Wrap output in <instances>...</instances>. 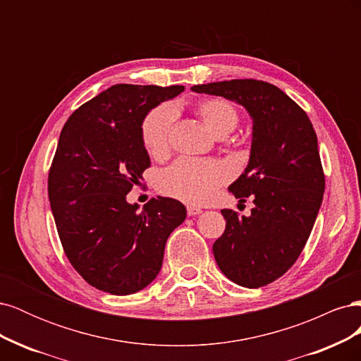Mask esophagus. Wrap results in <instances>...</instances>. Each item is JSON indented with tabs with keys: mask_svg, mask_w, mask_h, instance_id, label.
<instances>
[{
	"mask_svg": "<svg viewBox=\"0 0 361 361\" xmlns=\"http://www.w3.org/2000/svg\"><path fill=\"white\" fill-rule=\"evenodd\" d=\"M187 214L190 216H194V215L202 214V209H200V207H197V206H187Z\"/></svg>",
	"mask_w": 361,
	"mask_h": 361,
	"instance_id": "1",
	"label": "esophagus"
}]
</instances>
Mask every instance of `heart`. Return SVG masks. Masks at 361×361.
<instances>
[{"mask_svg": "<svg viewBox=\"0 0 361 361\" xmlns=\"http://www.w3.org/2000/svg\"><path fill=\"white\" fill-rule=\"evenodd\" d=\"M197 113L211 133L231 134L238 123L235 106L221 97H209L197 104ZM174 110L170 105H159L152 110L141 125V138L152 157H162L169 150ZM231 173L223 162L183 158L164 170L159 176V190L187 203L211 202L218 188L227 182Z\"/></svg>", "mask_w": 361, "mask_h": 361, "instance_id": "1", "label": "heart"}]
</instances>
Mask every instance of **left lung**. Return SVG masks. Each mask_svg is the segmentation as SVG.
<instances>
[{
    "label": "left lung",
    "instance_id": "left-lung-1",
    "mask_svg": "<svg viewBox=\"0 0 361 361\" xmlns=\"http://www.w3.org/2000/svg\"><path fill=\"white\" fill-rule=\"evenodd\" d=\"M195 93L223 96L253 118L250 161L228 191L253 199L250 216L223 209L226 231L212 245L223 274L244 288L277 280L307 243L324 197L318 138L302 108L279 87L259 80L192 85Z\"/></svg>",
    "mask_w": 361,
    "mask_h": 361
}]
</instances>
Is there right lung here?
<instances>
[{
    "mask_svg": "<svg viewBox=\"0 0 361 361\" xmlns=\"http://www.w3.org/2000/svg\"><path fill=\"white\" fill-rule=\"evenodd\" d=\"M183 90L116 84L75 110L61 129L48 176L51 209L64 253L96 289H145L162 267L170 233L187 216L169 197L150 199L141 211L126 202L150 166L141 138L145 117Z\"/></svg>",
    "mask_w": 361,
    "mask_h": 361,
    "instance_id": "right-lung-1",
    "label": "right lung"
}]
</instances>
